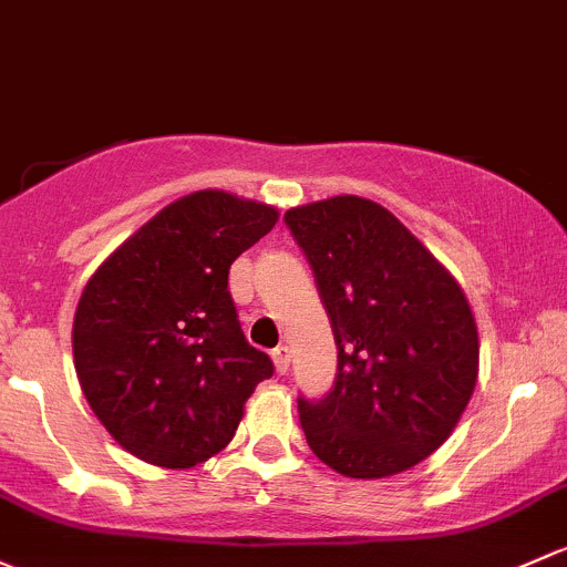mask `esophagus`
Returning <instances> with one entry per match:
<instances>
[{"instance_id": "obj_1", "label": "esophagus", "mask_w": 567, "mask_h": 567, "mask_svg": "<svg viewBox=\"0 0 567 567\" xmlns=\"http://www.w3.org/2000/svg\"><path fill=\"white\" fill-rule=\"evenodd\" d=\"M271 359H274V367H277L279 374L288 372V367H290V350H288V344H279V348H274V350H271Z\"/></svg>"}]
</instances>
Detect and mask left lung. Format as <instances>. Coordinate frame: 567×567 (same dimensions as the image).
Returning a JSON list of instances; mask_svg holds the SVG:
<instances>
[{"instance_id":"obj_1","label":"left lung","mask_w":567,"mask_h":567,"mask_svg":"<svg viewBox=\"0 0 567 567\" xmlns=\"http://www.w3.org/2000/svg\"><path fill=\"white\" fill-rule=\"evenodd\" d=\"M337 342V378L299 396L312 454L348 478L424 462L462 419L478 329L456 279L389 208L355 195L285 214Z\"/></svg>"}]
</instances>
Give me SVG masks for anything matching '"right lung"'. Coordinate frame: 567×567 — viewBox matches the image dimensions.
Listing matches in <instances>:
<instances>
[{
    "label": "right lung",
    "mask_w": 567,
    "mask_h": 567,
    "mask_svg": "<svg viewBox=\"0 0 567 567\" xmlns=\"http://www.w3.org/2000/svg\"><path fill=\"white\" fill-rule=\"evenodd\" d=\"M274 223L277 208L200 189L148 219L89 279L73 323L75 372L124 451L178 470L234 440L274 363L244 337L228 274Z\"/></svg>",
    "instance_id": "1"
}]
</instances>
